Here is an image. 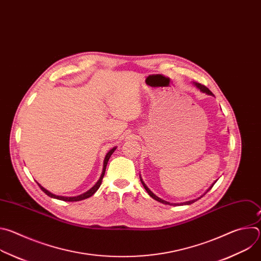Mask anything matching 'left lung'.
<instances>
[{
  "label": "left lung",
  "mask_w": 261,
  "mask_h": 261,
  "mask_svg": "<svg viewBox=\"0 0 261 261\" xmlns=\"http://www.w3.org/2000/svg\"><path fill=\"white\" fill-rule=\"evenodd\" d=\"M195 86H196V88H198L202 93H205V94H207V95H213V93L205 87V86H203V85H201V84H198V83H193ZM140 181H141V184L143 185V187H144V189L146 190V192L148 193V195H150L152 198H154L155 200H157V201H159V202H161V203H164V204H169V205H182V204H191V203H193V202H195L196 200H198L199 198H197V199H193V200H190V201H186V202H181V203H170V202H168V201H166V200H163V199H161L160 197H158L157 195H155L150 189H148L147 187H146V185L143 182V180H142V178L140 177ZM215 184V182H214ZM214 184L211 186V187L207 189V191L205 192V193H207L211 189H212V187H213V186H214ZM204 193V194H205Z\"/></svg>",
  "instance_id": "left-lung-1"
}]
</instances>
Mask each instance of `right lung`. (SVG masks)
<instances>
[{"instance_id":"add662e5","label":"right lung","mask_w":261,"mask_h":261,"mask_svg":"<svg viewBox=\"0 0 261 261\" xmlns=\"http://www.w3.org/2000/svg\"><path fill=\"white\" fill-rule=\"evenodd\" d=\"M116 148H117V146L116 147H114V148H111V150L106 154V156H105V158H104V163H103V170H102V174H101V176H100V178H99V180L93 186V187L89 190V191H87V192H85V193H83V194H81V195H77V196H73V197H67V196H59V195H56V194H53L51 192H49L48 190H46L45 188H43L42 186L40 185V184H38V186L40 187V189L46 194V195H48L49 197H51V198H56V199H59V200H63V201H80V200H83V199H86V198H89V197H91L98 189H99V187L101 186V182H102V179H103V176H104V174H105V169H106V165H107V162H108V160H109V158H110V156L113 155V153L116 151Z\"/></svg>"}]
</instances>
